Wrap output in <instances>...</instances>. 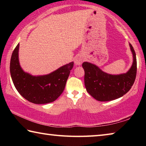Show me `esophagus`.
Segmentation results:
<instances>
[{"instance_id": "34e87169", "label": "esophagus", "mask_w": 146, "mask_h": 146, "mask_svg": "<svg viewBox=\"0 0 146 146\" xmlns=\"http://www.w3.org/2000/svg\"><path fill=\"white\" fill-rule=\"evenodd\" d=\"M84 60V56L81 55H78L76 56L75 58V64L76 66H80L82 64Z\"/></svg>"}]
</instances>
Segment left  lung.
Listing matches in <instances>:
<instances>
[{
    "label": "left lung",
    "instance_id": "left-lung-1",
    "mask_svg": "<svg viewBox=\"0 0 146 146\" xmlns=\"http://www.w3.org/2000/svg\"><path fill=\"white\" fill-rule=\"evenodd\" d=\"M133 54V64L126 73L111 75L103 71L97 66L84 62V84L86 90L98 101H110L120 98L131 88L137 75V58L134 49L130 43Z\"/></svg>",
    "mask_w": 146,
    "mask_h": 146
}]
</instances>
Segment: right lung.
Returning a JSON list of instances; mask_svg holds the SVG:
<instances>
[{"instance_id":"add662e5","label":"right lung","mask_w":146,"mask_h":146,"mask_svg":"<svg viewBox=\"0 0 146 146\" xmlns=\"http://www.w3.org/2000/svg\"><path fill=\"white\" fill-rule=\"evenodd\" d=\"M19 50V44L15 48L10 61L11 79L18 92L29 102L36 104L50 103L57 99L65 88L73 62L48 75L33 76L22 69Z\"/></svg>"}]
</instances>
